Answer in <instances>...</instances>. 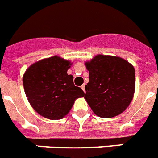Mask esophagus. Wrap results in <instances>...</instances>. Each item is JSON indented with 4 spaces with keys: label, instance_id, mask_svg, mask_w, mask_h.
Wrapping results in <instances>:
<instances>
[{
    "label": "esophagus",
    "instance_id": "1",
    "mask_svg": "<svg viewBox=\"0 0 158 158\" xmlns=\"http://www.w3.org/2000/svg\"><path fill=\"white\" fill-rule=\"evenodd\" d=\"M81 89H82L84 92H85V85H83L82 86H81Z\"/></svg>",
    "mask_w": 158,
    "mask_h": 158
}]
</instances>
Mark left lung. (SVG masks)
Here are the masks:
<instances>
[{"instance_id": "1", "label": "left lung", "mask_w": 158, "mask_h": 158, "mask_svg": "<svg viewBox=\"0 0 158 158\" xmlns=\"http://www.w3.org/2000/svg\"><path fill=\"white\" fill-rule=\"evenodd\" d=\"M89 82L85 98L98 116L111 118L129 106L135 92V69L120 57L95 56L85 63Z\"/></svg>"}]
</instances>
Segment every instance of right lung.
Listing matches in <instances>:
<instances>
[{
    "mask_svg": "<svg viewBox=\"0 0 158 158\" xmlns=\"http://www.w3.org/2000/svg\"><path fill=\"white\" fill-rule=\"evenodd\" d=\"M71 63L58 56L42 59L26 70L23 82L30 105L43 117L60 120L67 115L74 100L85 96L73 85L67 71Z\"/></svg>",
    "mask_w": 158,
    "mask_h": 158,
    "instance_id": "1",
    "label": "right lung"
}]
</instances>
